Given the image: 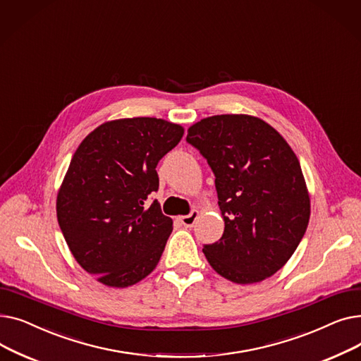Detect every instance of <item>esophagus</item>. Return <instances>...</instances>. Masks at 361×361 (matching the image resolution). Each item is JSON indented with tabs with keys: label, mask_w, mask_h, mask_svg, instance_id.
<instances>
[{
	"label": "esophagus",
	"mask_w": 361,
	"mask_h": 361,
	"mask_svg": "<svg viewBox=\"0 0 361 361\" xmlns=\"http://www.w3.org/2000/svg\"><path fill=\"white\" fill-rule=\"evenodd\" d=\"M197 218H199V211H192L190 214L188 215H185V216H181V224L185 226V228H192V226L196 224V221H197Z\"/></svg>",
	"instance_id": "esophagus-1"
}]
</instances>
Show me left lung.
Wrapping results in <instances>:
<instances>
[{
  "label": "left lung",
  "instance_id": "left-lung-1",
  "mask_svg": "<svg viewBox=\"0 0 361 361\" xmlns=\"http://www.w3.org/2000/svg\"><path fill=\"white\" fill-rule=\"evenodd\" d=\"M212 168L225 222L219 241L206 244L211 267L235 283L272 276L293 256L310 219L300 162L279 133L245 114H222L188 128Z\"/></svg>",
  "mask_w": 361,
  "mask_h": 361
}]
</instances>
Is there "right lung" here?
<instances>
[{
    "label": "right lung",
    "mask_w": 361,
    "mask_h": 361,
    "mask_svg": "<svg viewBox=\"0 0 361 361\" xmlns=\"http://www.w3.org/2000/svg\"><path fill=\"white\" fill-rule=\"evenodd\" d=\"M184 135L180 124L136 117L101 124L74 152L56 218L74 259L106 287L146 278L173 231L158 200L157 165Z\"/></svg>",
    "instance_id": "obj_1"
}]
</instances>
